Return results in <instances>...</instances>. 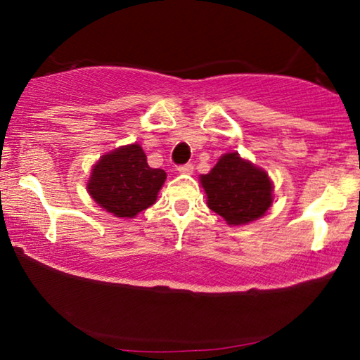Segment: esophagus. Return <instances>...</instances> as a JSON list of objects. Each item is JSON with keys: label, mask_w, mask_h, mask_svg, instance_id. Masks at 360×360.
<instances>
[{"label": "esophagus", "mask_w": 360, "mask_h": 360, "mask_svg": "<svg viewBox=\"0 0 360 360\" xmlns=\"http://www.w3.org/2000/svg\"><path fill=\"white\" fill-rule=\"evenodd\" d=\"M193 170H195V167L191 164H185V165L179 167L180 174H185V175H191V174H193Z\"/></svg>", "instance_id": "1"}]
</instances>
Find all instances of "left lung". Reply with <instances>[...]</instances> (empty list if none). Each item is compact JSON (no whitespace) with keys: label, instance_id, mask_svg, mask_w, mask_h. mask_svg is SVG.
I'll list each match as a JSON object with an SVG mask.
<instances>
[{"label":"left lung","instance_id":"left-lung-1","mask_svg":"<svg viewBox=\"0 0 360 360\" xmlns=\"http://www.w3.org/2000/svg\"><path fill=\"white\" fill-rule=\"evenodd\" d=\"M208 208L229 226H240L262 218L272 206L274 186L269 174L238 152H228L210 174L200 176Z\"/></svg>","mask_w":360,"mask_h":360}]
</instances>
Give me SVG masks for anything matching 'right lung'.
<instances>
[{"label": "right lung", "instance_id": "right-lung-1", "mask_svg": "<svg viewBox=\"0 0 360 360\" xmlns=\"http://www.w3.org/2000/svg\"><path fill=\"white\" fill-rule=\"evenodd\" d=\"M167 174L150 169L139 144L117 147L93 165L88 193L116 218H134L155 203Z\"/></svg>", "mask_w": 360, "mask_h": 360}]
</instances>
